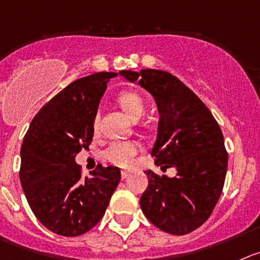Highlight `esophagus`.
<instances>
[{"label": "esophagus", "mask_w": 260, "mask_h": 260, "mask_svg": "<svg viewBox=\"0 0 260 260\" xmlns=\"http://www.w3.org/2000/svg\"><path fill=\"white\" fill-rule=\"evenodd\" d=\"M131 176V172L129 171H122V179L128 178Z\"/></svg>", "instance_id": "1"}]
</instances>
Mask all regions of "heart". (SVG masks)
<instances>
[{
  "mask_svg": "<svg viewBox=\"0 0 260 260\" xmlns=\"http://www.w3.org/2000/svg\"><path fill=\"white\" fill-rule=\"evenodd\" d=\"M118 103L123 108V110L128 114L132 119H138L144 115L146 110V103L145 99L136 91H123L119 93ZM93 132H97L99 128V115L93 119ZM138 144L136 141H114L108 145L104 150L103 155L105 160L119 167H128L133 161L135 156L138 152Z\"/></svg>",
  "mask_w": 260,
  "mask_h": 260,
  "instance_id": "1",
  "label": "heart"
}]
</instances>
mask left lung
Segmentation results:
<instances>
[{
	"instance_id": "1",
	"label": "left lung",
	"mask_w": 260,
	"mask_h": 260,
	"mask_svg": "<svg viewBox=\"0 0 260 260\" xmlns=\"http://www.w3.org/2000/svg\"><path fill=\"white\" fill-rule=\"evenodd\" d=\"M120 74L138 81L155 97L160 120L151 155L161 169H177L173 178L146 172L142 212L161 231L190 234L210 217L224 185L229 154L219 124L207 105L171 73L142 69Z\"/></svg>"
}]
</instances>
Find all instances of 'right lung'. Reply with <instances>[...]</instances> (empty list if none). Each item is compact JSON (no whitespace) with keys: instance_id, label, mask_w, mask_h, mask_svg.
<instances>
[{"instance_id":"obj_1","label":"right lung","mask_w":260,"mask_h":260,"mask_svg":"<svg viewBox=\"0 0 260 260\" xmlns=\"http://www.w3.org/2000/svg\"><path fill=\"white\" fill-rule=\"evenodd\" d=\"M116 75L100 72L72 82L42 106L24 136L21 187L33 214L53 234L74 237L93 229L120 181L118 167L101 164L82 177L74 160L91 145L97 108Z\"/></svg>"}]
</instances>
